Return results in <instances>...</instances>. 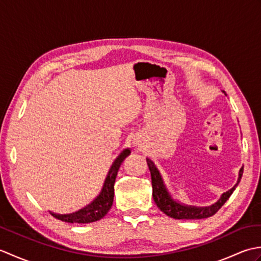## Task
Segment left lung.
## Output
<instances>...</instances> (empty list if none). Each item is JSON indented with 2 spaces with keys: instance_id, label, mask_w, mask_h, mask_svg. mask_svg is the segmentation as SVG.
I'll return each instance as SVG.
<instances>
[{
  "instance_id": "8db88e82",
  "label": "left lung",
  "mask_w": 261,
  "mask_h": 261,
  "mask_svg": "<svg viewBox=\"0 0 261 261\" xmlns=\"http://www.w3.org/2000/svg\"><path fill=\"white\" fill-rule=\"evenodd\" d=\"M147 164L151 174L153 201L157 204V206L159 207L160 211H162V212H164L166 215H168L170 218H174V219H178V220L205 219V218H208V216L214 215L221 207L223 206V204L228 201V198L231 196V194L233 193V191L236 190V187L238 185L237 184L233 188H231L230 191L224 193L219 199V202H216L214 205H212V206H208V207L186 206V205H181L171 199L169 194L167 193V191H166L162 176H160L156 166H154V164L150 159H147ZM242 174H243V168L240 169L238 182L240 181Z\"/></svg>"
}]
</instances>
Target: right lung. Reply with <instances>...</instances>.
Returning a JSON list of instances; mask_svg holds the SVG:
<instances>
[{"instance_id":"right-lung-1","label":"right lung","mask_w":261,"mask_h":261,"mask_svg":"<svg viewBox=\"0 0 261 261\" xmlns=\"http://www.w3.org/2000/svg\"><path fill=\"white\" fill-rule=\"evenodd\" d=\"M130 150L129 149H124L123 151L120 153V156L115 159L113 163L112 167H111L109 175L105 179L103 190L101 194L97 196V198L94 199V201L87 205L86 207L80 210L79 212H75L73 214H54L51 215L54 218L58 220H62L64 222H69V223H91L95 222V221L101 220L103 216L107 215V213L110 211L111 206L113 204V197H114V181L116 178V175H118V170L122 162L129 156Z\"/></svg>"}]
</instances>
